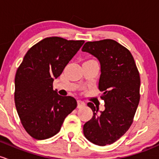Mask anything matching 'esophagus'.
I'll list each match as a JSON object with an SVG mask.
<instances>
[{"label": "esophagus", "instance_id": "1", "mask_svg": "<svg viewBox=\"0 0 159 159\" xmlns=\"http://www.w3.org/2000/svg\"><path fill=\"white\" fill-rule=\"evenodd\" d=\"M77 104H78V108H81L83 107V106H86V103H85L84 101H82V100H78Z\"/></svg>", "mask_w": 159, "mask_h": 159}]
</instances>
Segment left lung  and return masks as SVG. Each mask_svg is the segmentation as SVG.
Segmentation results:
<instances>
[{
    "instance_id": "1",
    "label": "left lung",
    "mask_w": 159,
    "mask_h": 159,
    "mask_svg": "<svg viewBox=\"0 0 159 159\" xmlns=\"http://www.w3.org/2000/svg\"><path fill=\"white\" fill-rule=\"evenodd\" d=\"M82 51L100 62L99 89L105 102V110L88 102L93 112L83 125L85 137L100 146L110 145L121 138L133 122L140 100V76L132 53L111 39L86 42Z\"/></svg>"
}]
</instances>
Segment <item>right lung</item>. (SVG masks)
<instances>
[{"label": "right lung", "instance_id": "obj_1", "mask_svg": "<svg viewBox=\"0 0 159 159\" xmlns=\"http://www.w3.org/2000/svg\"><path fill=\"white\" fill-rule=\"evenodd\" d=\"M84 40L59 37L44 38L27 52L15 75L14 102L26 132L37 140L60 132L65 118L77 106L72 96H61L53 89Z\"/></svg>", "mask_w": 159, "mask_h": 159}]
</instances>
